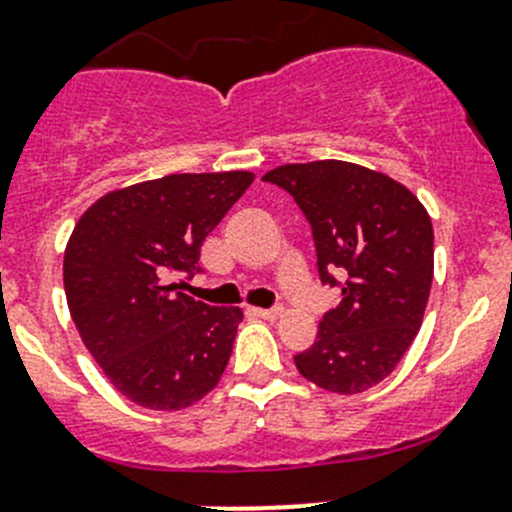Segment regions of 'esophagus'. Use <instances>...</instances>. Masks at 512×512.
Masks as SVG:
<instances>
[{
    "mask_svg": "<svg viewBox=\"0 0 512 512\" xmlns=\"http://www.w3.org/2000/svg\"><path fill=\"white\" fill-rule=\"evenodd\" d=\"M247 312L262 317V320H277L282 315V307H250Z\"/></svg>",
    "mask_w": 512,
    "mask_h": 512,
    "instance_id": "esophagus-1",
    "label": "esophagus"
}]
</instances>
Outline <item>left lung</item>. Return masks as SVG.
<instances>
[{"instance_id":"1","label":"left lung","mask_w":512,"mask_h":512,"mask_svg":"<svg viewBox=\"0 0 512 512\" xmlns=\"http://www.w3.org/2000/svg\"><path fill=\"white\" fill-rule=\"evenodd\" d=\"M262 180L292 195L312 227L320 282L342 290L297 370L330 393H362L395 370L423 325L433 222L408 187L352 162L282 165Z\"/></svg>"}]
</instances>
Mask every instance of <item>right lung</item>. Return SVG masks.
<instances>
[{"label": "right lung", "instance_id": "right-lung-1", "mask_svg": "<svg viewBox=\"0 0 512 512\" xmlns=\"http://www.w3.org/2000/svg\"><path fill=\"white\" fill-rule=\"evenodd\" d=\"M252 172L167 175L109 192L64 252L72 320L114 388L150 410L205 398L232 355L240 307L180 292L202 272L200 247L252 185Z\"/></svg>", "mask_w": 512, "mask_h": 512}]
</instances>
